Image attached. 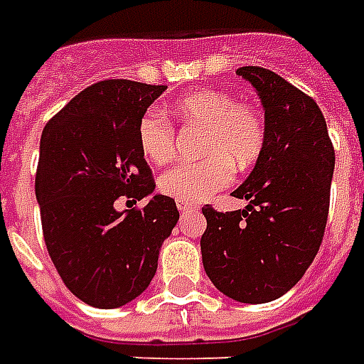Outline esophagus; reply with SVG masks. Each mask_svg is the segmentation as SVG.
<instances>
[{
  "instance_id": "esophagus-1",
  "label": "esophagus",
  "mask_w": 364,
  "mask_h": 364,
  "mask_svg": "<svg viewBox=\"0 0 364 364\" xmlns=\"http://www.w3.org/2000/svg\"><path fill=\"white\" fill-rule=\"evenodd\" d=\"M176 207H178L180 213H188V211H193V209H196V205H193V203H188V201H180V199H176Z\"/></svg>"
}]
</instances>
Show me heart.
<instances>
[{
	"label": "heart",
	"instance_id": "1",
	"mask_svg": "<svg viewBox=\"0 0 364 364\" xmlns=\"http://www.w3.org/2000/svg\"><path fill=\"white\" fill-rule=\"evenodd\" d=\"M172 113L184 127L201 128L198 153L203 157L178 163L159 178V190L180 201H203L223 190L237 172L250 171L267 144V122L251 103L234 101L220 90H199L180 97ZM138 141L147 159L161 165L172 159L176 134L165 114L147 111L138 124Z\"/></svg>",
	"mask_w": 364,
	"mask_h": 364
}]
</instances>
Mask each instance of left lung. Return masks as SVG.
I'll return each instance as SVG.
<instances>
[{"label": "left lung", "instance_id": "obj_1", "mask_svg": "<svg viewBox=\"0 0 364 364\" xmlns=\"http://www.w3.org/2000/svg\"><path fill=\"white\" fill-rule=\"evenodd\" d=\"M263 101L267 144L232 196L250 203L220 213L203 205V267L218 291L267 303L296 286L322 244L334 174V146L313 97L269 68L240 67Z\"/></svg>", "mask_w": 364, "mask_h": 364}]
</instances>
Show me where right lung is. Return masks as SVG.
Instances as JSON below:
<instances>
[{
	"label": "right lung",
	"instance_id": "1",
	"mask_svg": "<svg viewBox=\"0 0 364 364\" xmlns=\"http://www.w3.org/2000/svg\"><path fill=\"white\" fill-rule=\"evenodd\" d=\"M166 86L111 78L75 95L43 128L36 171L43 240L73 294L97 309L127 305L157 272L178 223L174 199L155 190L138 124Z\"/></svg>",
	"mask_w": 364,
	"mask_h": 364
}]
</instances>
